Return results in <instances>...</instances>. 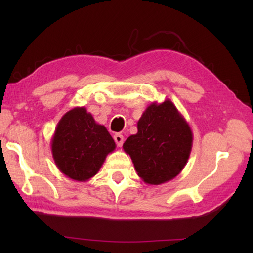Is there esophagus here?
<instances>
[{
    "mask_svg": "<svg viewBox=\"0 0 253 253\" xmlns=\"http://www.w3.org/2000/svg\"><path fill=\"white\" fill-rule=\"evenodd\" d=\"M114 139H115V142H116L118 147H122V146H123L124 136H123L122 134H115V135H114Z\"/></svg>",
    "mask_w": 253,
    "mask_h": 253,
    "instance_id": "1",
    "label": "esophagus"
}]
</instances>
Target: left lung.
Wrapping results in <instances>:
<instances>
[{"label": "left lung", "instance_id": "left-lung-1", "mask_svg": "<svg viewBox=\"0 0 253 253\" xmlns=\"http://www.w3.org/2000/svg\"><path fill=\"white\" fill-rule=\"evenodd\" d=\"M137 129L123 148L129 154L138 176L151 185L176 177L190 157L193 132L173 102H152L137 123Z\"/></svg>", "mask_w": 253, "mask_h": 253}]
</instances>
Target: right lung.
<instances>
[{
	"label": "right lung",
	"mask_w": 253,
	"mask_h": 253,
	"mask_svg": "<svg viewBox=\"0 0 253 253\" xmlns=\"http://www.w3.org/2000/svg\"><path fill=\"white\" fill-rule=\"evenodd\" d=\"M115 148L116 144L106 127L97 124L84 107H75L63 115L51 139L55 165L78 182L95 176Z\"/></svg>",
	"instance_id": "1"
}]
</instances>
